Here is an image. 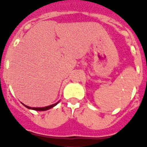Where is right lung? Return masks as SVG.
Returning <instances> with one entry per match:
<instances>
[{
  "mask_svg": "<svg viewBox=\"0 0 147 147\" xmlns=\"http://www.w3.org/2000/svg\"><path fill=\"white\" fill-rule=\"evenodd\" d=\"M57 102V103H55V104H53V105H49V106H45V107H30V106H27V105H24V104H23V105L25 106V107H27V109H33V110H36V111H45V110H48V109H49L53 108V107H54L55 105H57L58 104Z\"/></svg>",
  "mask_w": 147,
  "mask_h": 147,
  "instance_id": "right-lung-1",
  "label": "right lung"
}]
</instances>
